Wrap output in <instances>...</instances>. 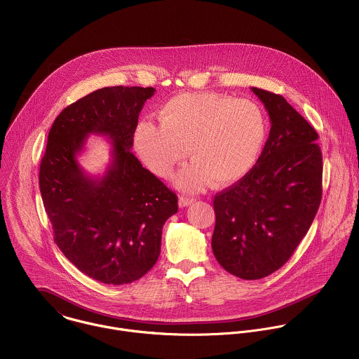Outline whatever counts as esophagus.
I'll return each mask as SVG.
<instances>
[{"instance_id":"esophagus-1","label":"esophagus","mask_w":359,"mask_h":359,"mask_svg":"<svg viewBox=\"0 0 359 359\" xmlns=\"http://www.w3.org/2000/svg\"><path fill=\"white\" fill-rule=\"evenodd\" d=\"M196 200L193 198V197H187V196H182L180 198H179V207H189V205H191L193 203H194Z\"/></svg>"}]
</instances>
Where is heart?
Instances as JSON below:
<instances>
[{
    "label": "heart",
    "mask_w": 359,
    "mask_h": 359,
    "mask_svg": "<svg viewBox=\"0 0 359 359\" xmlns=\"http://www.w3.org/2000/svg\"><path fill=\"white\" fill-rule=\"evenodd\" d=\"M158 128L142 123L135 147L158 176H168L186 156L176 184L200 190L210 180L226 187L241 180L255 165L266 137V119L252 101L217 93H183L168 100L158 112Z\"/></svg>",
    "instance_id": "heart-1"
}]
</instances>
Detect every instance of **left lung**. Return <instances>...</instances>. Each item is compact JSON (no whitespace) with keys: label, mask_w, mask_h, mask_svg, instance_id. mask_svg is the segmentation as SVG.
<instances>
[{"label":"left lung","mask_w":359,"mask_h":359,"mask_svg":"<svg viewBox=\"0 0 359 359\" xmlns=\"http://www.w3.org/2000/svg\"><path fill=\"white\" fill-rule=\"evenodd\" d=\"M271 119L255 166L216 194L212 251L229 273L262 279L292 255L322 200V152L315 129L275 93L251 87Z\"/></svg>","instance_id":"left-lung-1"}]
</instances>
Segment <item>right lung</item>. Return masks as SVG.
Here are the masks:
<instances>
[{
	"label": "right lung",
	"instance_id": "right-lung-1",
	"mask_svg": "<svg viewBox=\"0 0 359 359\" xmlns=\"http://www.w3.org/2000/svg\"><path fill=\"white\" fill-rule=\"evenodd\" d=\"M152 87H104L67 107L54 121L41 159L39 184L54 240L88 278L128 285L155 265L165 222L177 197L143 168L130 151L144 102ZM105 135L113 144L102 177L78 163L85 139Z\"/></svg>",
	"mask_w": 359,
	"mask_h": 359
}]
</instances>
